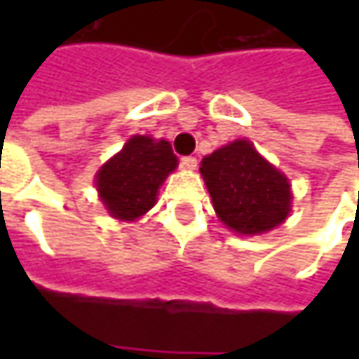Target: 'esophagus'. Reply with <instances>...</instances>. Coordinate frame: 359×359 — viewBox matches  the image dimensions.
Wrapping results in <instances>:
<instances>
[{
  "instance_id": "esophagus-1",
  "label": "esophagus",
  "mask_w": 359,
  "mask_h": 359,
  "mask_svg": "<svg viewBox=\"0 0 359 359\" xmlns=\"http://www.w3.org/2000/svg\"><path fill=\"white\" fill-rule=\"evenodd\" d=\"M182 168H184V170H196V168H198V159L191 158V156L182 158Z\"/></svg>"
}]
</instances>
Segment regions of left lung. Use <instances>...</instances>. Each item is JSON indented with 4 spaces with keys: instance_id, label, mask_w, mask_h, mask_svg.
Listing matches in <instances>:
<instances>
[{
    "instance_id": "obj_1",
    "label": "left lung",
    "mask_w": 359,
    "mask_h": 359,
    "mask_svg": "<svg viewBox=\"0 0 359 359\" xmlns=\"http://www.w3.org/2000/svg\"><path fill=\"white\" fill-rule=\"evenodd\" d=\"M201 175L219 222L241 236H259L292 212L287 177L252 142L236 140L201 159Z\"/></svg>"
}]
</instances>
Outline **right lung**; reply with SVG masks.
Segmentation results:
<instances>
[{"label": "right lung", "instance_id": "right-lung-1", "mask_svg": "<svg viewBox=\"0 0 359 359\" xmlns=\"http://www.w3.org/2000/svg\"><path fill=\"white\" fill-rule=\"evenodd\" d=\"M175 165L170 142L133 135L95 175L100 200L111 217L133 222L156 205L159 186Z\"/></svg>", "mask_w": 359, "mask_h": 359}]
</instances>
